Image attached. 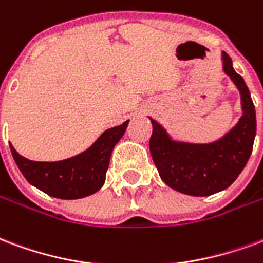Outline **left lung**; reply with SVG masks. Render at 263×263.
Here are the masks:
<instances>
[{
	"label": "left lung",
	"mask_w": 263,
	"mask_h": 263,
	"mask_svg": "<svg viewBox=\"0 0 263 263\" xmlns=\"http://www.w3.org/2000/svg\"><path fill=\"white\" fill-rule=\"evenodd\" d=\"M223 69L240 90L244 112L238 124L221 139L206 145L171 141L163 126L151 118L153 131L149 149L161 180L186 195L208 196L230 186L246 167L254 146L255 107L244 79L234 71L226 52Z\"/></svg>",
	"instance_id": "8db88e82"
}]
</instances>
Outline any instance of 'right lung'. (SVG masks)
Returning <instances> with one entry per match:
<instances>
[{
	"label": "right lung",
	"instance_id": "1",
	"mask_svg": "<svg viewBox=\"0 0 263 263\" xmlns=\"http://www.w3.org/2000/svg\"><path fill=\"white\" fill-rule=\"evenodd\" d=\"M126 126L128 121L110 128L86 152L52 163L29 160L21 156L12 145L9 146L16 166L32 185L54 198L78 199L92 195L102 188L111 152L124 135Z\"/></svg>",
	"mask_w": 263,
	"mask_h": 263
}]
</instances>
